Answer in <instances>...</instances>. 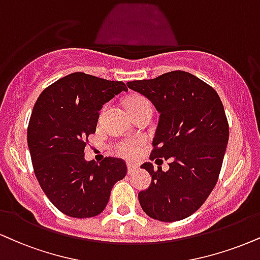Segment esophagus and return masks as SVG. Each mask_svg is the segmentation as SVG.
Masks as SVG:
<instances>
[{
    "label": "esophagus",
    "instance_id": "obj_1",
    "mask_svg": "<svg viewBox=\"0 0 260 260\" xmlns=\"http://www.w3.org/2000/svg\"><path fill=\"white\" fill-rule=\"evenodd\" d=\"M127 168H128V174H132V173H134V172H136L137 170H138V165H136V164H128L127 165Z\"/></svg>",
    "mask_w": 260,
    "mask_h": 260
}]
</instances>
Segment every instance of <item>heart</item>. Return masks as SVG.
<instances>
[{"mask_svg": "<svg viewBox=\"0 0 260 260\" xmlns=\"http://www.w3.org/2000/svg\"><path fill=\"white\" fill-rule=\"evenodd\" d=\"M142 106H150L148 99H145L142 95H132L126 100V108L128 111H132L137 108H142ZM140 144H142V140L139 139H123L116 143L115 148L120 154L127 156V157H132L138 151Z\"/></svg>", "mask_w": 260, "mask_h": 260, "instance_id": "1", "label": "heart"}]
</instances>
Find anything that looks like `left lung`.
Listing matches in <instances>:
<instances>
[{
	"label": "left lung",
	"instance_id": "left-lung-1",
	"mask_svg": "<svg viewBox=\"0 0 260 260\" xmlns=\"http://www.w3.org/2000/svg\"><path fill=\"white\" fill-rule=\"evenodd\" d=\"M160 114L150 160L170 170L142 168L151 176L149 189L138 193L143 211L161 221H177L195 213L214 189L229 140V124L218 93L199 77L171 71L154 80L128 82Z\"/></svg>",
	"mask_w": 260,
	"mask_h": 260
}]
</instances>
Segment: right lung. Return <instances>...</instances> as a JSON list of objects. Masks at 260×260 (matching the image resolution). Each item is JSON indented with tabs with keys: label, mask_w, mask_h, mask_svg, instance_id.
I'll list each match as a JSON object with an SVG mask.
<instances>
[{
	"label": "right lung",
	"mask_w": 260,
	"mask_h": 260,
	"mask_svg": "<svg viewBox=\"0 0 260 260\" xmlns=\"http://www.w3.org/2000/svg\"><path fill=\"white\" fill-rule=\"evenodd\" d=\"M127 92L122 81L74 73L41 93L27 127L34 172L43 192L64 214L95 217L108 205L112 186L127 174L126 162L84 160V146L95 133L105 103Z\"/></svg>",
	"instance_id": "1"
}]
</instances>
